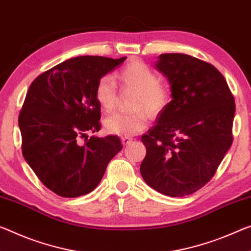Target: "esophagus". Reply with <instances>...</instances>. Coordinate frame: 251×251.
<instances>
[{"label": "esophagus", "instance_id": "1", "mask_svg": "<svg viewBox=\"0 0 251 251\" xmlns=\"http://www.w3.org/2000/svg\"><path fill=\"white\" fill-rule=\"evenodd\" d=\"M121 140H122V144L123 145H124V146H127V145H128L129 144V143L130 142H132L133 140H132V138H130V137H122L121 138Z\"/></svg>", "mask_w": 251, "mask_h": 251}]
</instances>
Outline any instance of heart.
Returning <instances> with one entry per match:
<instances>
[{
  "mask_svg": "<svg viewBox=\"0 0 251 251\" xmlns=\"http://www.w3.org/2000/svg\"><path fill=\"white\" fill-rule=\"evenodd\" d=\"M123 88L136 93L132 114L116 113L104 119V129L108 134L118 136H133L143 132L147 126V113L156 117L168 107L171 100L169 87L160 82L158 75L141 61H133L119 74ZM95 97L101 110L109 113L117 104V89L109 75L100 78L95 89Z\"/></svg>",
  "mask_w": 251,
  "mask_h": 251,
  "instance_id": "heart-1",
  "label": "heart"
}]
</instances>
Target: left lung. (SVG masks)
Wrapping results in <instances>:
<instances>
[{
	"mask_svg": "<svg viewBox=\"0 0 251 251\" xmlns=\"http://www.w3.org/2000/svg\"><path fill=\"white\" fill-rule=\"evenodd\" d=\"M171 97L156 125L142 136L144 181L169 197H184L210 181L232 144L234 99L216 67L183 53L158 55Z\"/></svg>",
	"mask_w": 251,
	"mask_h": 251,
	"instance_id": "obj_1",
	"label": "left lung"
}]
</instances>
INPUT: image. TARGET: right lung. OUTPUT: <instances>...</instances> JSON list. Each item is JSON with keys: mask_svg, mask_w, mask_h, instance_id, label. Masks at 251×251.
<instances>
[{"mask_svg": "<svg viewBox=\"0 0 251 251\" xmlns=\"http://www.w3.org/2000/svg\"><path fill=\"white\" fill-rule=\"evenodd\" d=\"M126 57L71 58L37 77L20 111L22 153L48 189L77 198L97 188L109 161L123 149L118 136H86L100 129L95 89Z\"/></svg>", "mask_w": 251, "mask_h": 251, "instance_id": "1", "label": "right lung"}]
</instances>
